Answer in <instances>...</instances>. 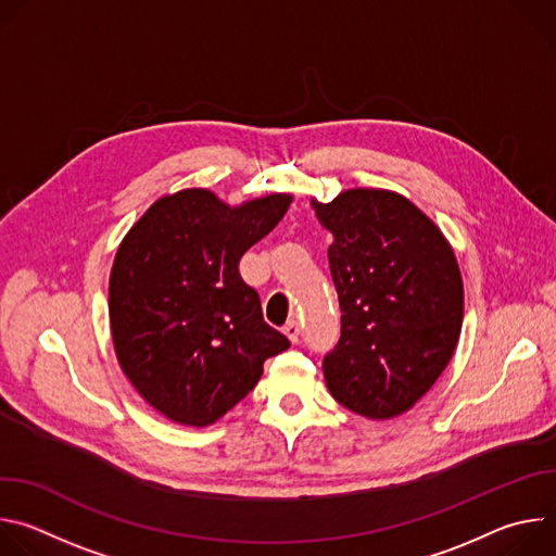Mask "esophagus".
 <instances>
[{"label":"esophagus","instance_id":"1","mask_svg":"<svg viewBox=\"0 0 556 556\" xmlns=\"http://www.w3.org/2000/svg\"><path fill=\"white\" fill-rule=\"evenodd\" d=\"M283 334L290 339V343H299V334H301V328L296 321H288L286 328H283Z\"/></svg>","mask_w":556,"mask_h":556}]
</instances>
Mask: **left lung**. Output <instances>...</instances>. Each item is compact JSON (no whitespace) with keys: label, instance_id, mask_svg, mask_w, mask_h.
Listing matches in <instances>:
<instances>
[{"label":"left lung","instance_id":"1","mask_svg":"<svg viewBox=\"0 0 556 556\" xmlns=\"http://www.w3.org/2000/svg\"><path fill=\"white\" fill-rule=\"evenodd\" d=\"M309 204L334 237L328 260L341 339L324 358L328 389L369 420L401 416L457 348L464 286L455 253L433 219L395 191L358 187Z\"/></svg>","mask_w":556,"mask_h":556}]
</instances>
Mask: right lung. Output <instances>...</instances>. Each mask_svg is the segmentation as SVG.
Returning <instances> with one entry per match:
<instances>
[{
    "mask_svg": "<svg viewBox=\"0 0 556 556\" xmlns=\"http://www.w3.org/2000/svg\"><path fill=\"white\" fill-rule=\"evenodd\" d=\"M290 193L237 206L208 189L155 200L110 273V328L123 374L165 418L208 427L240 403L290 341L264 321L242 255L286 215Z\"/></svg>",
    "mask_w": 556,
    "mask_h": 556,
    "instance_id": "add662e5",
    "label": "right lung"
}]
</instances>
